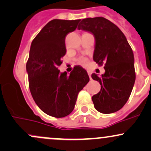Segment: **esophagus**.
Segmentation results:
<instances>
[{"instance_id":"obj_1","label":"esophagus","mask_w":151,"mask_h":151,"mask_svg":"<svg viewBox=\"0 0 151 151\" xmlns=\"http://www.w3.org/2000/svg\"><path fill=\"white\" fill-rule=\"evenodd\" d=\"M88 76H89V77L91 78V72H90V70H88Z\"/></svg>"}]
</instances>
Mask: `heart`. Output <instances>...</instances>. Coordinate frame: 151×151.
I'll use <instances>...</instances> for the list:
<instances>
[{
    "label": "heart",
    "mask_w": 151,
    "mask_h": 151,
    "mask_svg": "<svg viewBox=\"0 0 151 151\" xmlns=\"http://www.w3.org/2000/svg\"><path fill=\"white\" fill-rule=\"evenodd\" d=\"M88 63V59L86 58L82 57L79 59V63L82 65H86Z\"/></svg>",
    "instance_id": "obj_1"
}]
</instances>
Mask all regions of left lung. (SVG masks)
Segmentation results:
<instances>
[{"label": "left lung", "instance_id": "obj_1", "mask_svg": "<svg viewBox=\"0 0 151 151\" xmlns=\"http://www.w3.org/2000/svg\"><path fill=\"white\" fill-rule=\"evenodd\" d=\"M78 29L94 35L93 60L99 65L104 63V74H92L101 85L100 91L92 97L95 108L103 114L117 111L127 103L135 83L132 48L119 28L104 17L83 19Z\"/></svg>", "mask_w": 151, "mask_h": 151}]
</instances>
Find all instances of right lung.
<instances>
[{
	"mask_svg": "<svg viewBox=\"0 0 151 151\" xmlns=\"http://www.w3.org/2000/svg\"><path fill=\"white\" fill-rule=\"evenodd\" d=\"M80 19L51 20L35 37L30 47L26 70L35 103L44 113L56 118L70 114L78 95L89 82L88 73L80 65L68 75L58 67L66 53L65 39L77 28Z\"/></svg>",
	"mask_w": 151,
	"mask_h": 151,
	"instance_id": "obj_1",
	"label": "right lung"
}]
</instances>
